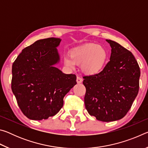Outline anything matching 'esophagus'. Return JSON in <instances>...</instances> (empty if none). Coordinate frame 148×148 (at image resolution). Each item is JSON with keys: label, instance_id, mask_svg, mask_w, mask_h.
<instances>
[{"label": "esophagus", "instance_id": "1", "mask_svg": "<svg viewBox=\"0 0 148 148\" xmlns=\"http://www.w3.org/2000/svg\"><path fill=\"white\" fill-rule=\"evenodd\" d=\"M82 81H83V79H82V77H79V76H77V78H76V82H77V83H78V84H79V83H82Z\"/></svg>", "mask_w": 148, "mask_h": 148}]
</instances>
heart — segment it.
<instances>
[{"instance_id": "1", "label": "heart", "mask_w": 148, "mask_h": 148, "mask_svg": "<svg viewBox=\"0 0 148 148\" xmlns=\"http://www.w3.org/2000/svg\"><path fill=\"white\" fill-rule=\"evenodd\" d=\"M108 52L105 47L97 44H88L71 52V57H66L64 63L66 66H74V64H82L84 73L93 75L99 73L105 66Z\"/></svg>"}]
</instances>
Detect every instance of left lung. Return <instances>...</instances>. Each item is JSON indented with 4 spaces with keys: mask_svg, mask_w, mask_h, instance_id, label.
<instances>
[{
    "mask_svg": "<svg viewBox=\"0 0 148 148\" xmlns=\"http://www.w3.org/2000/svg\"><path fill=\"white\" fill-rule=\"evenodd\" d=\"M112 47L110 60L99 73L85 76L86 108L104 122L120 119L127 114L139 91L140 71L131 51L106 40Z\"/></svg>",
    "mask_w": 148,
    "mask_h": 148,
    "instance_id": "8db88e82",
    "label": "left lung"
}]
</instances>
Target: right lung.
Returning a JSON list of instances; mask_svg holds the SVG:
<instances>
[{"label":"right lung","mask_w":148,"mask_h":148,"mask_svg":"<svg viewBox=\"0 0 148 148\" xmlns=\"http://www.w3.org/2000/svg\"><path fill=\"white\" fill-rule=\"evenodd\" d=\"M59 38L37 40L24 48L12 64V90L20 110L32 120L57 114L63 98L76 84L75 74H66L53 66L59 60Z\"/></svg>","instance_id":"right-lung-1"}]
</instances>
